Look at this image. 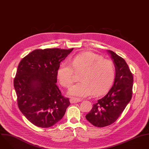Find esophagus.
<instances>
[{"label": "esophagus", "instance_id": "1", "mask_svg": "<svg viewBox=\"0 0 149 149\" xmlns=\"http://www.w3.org/2000/svg\"><path fill=\"white\" fill-rule=\"evenodd\" d=\"M81 100L79 98H71L70 100V101L71 104H74V103H77L80 102Z\"/></svg>", "mask_w": 149, "mask_h": 149}]
</instances>
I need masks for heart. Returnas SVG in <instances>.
I'll list each match as a JSON object with an SVG mask.
<instances>
[{"label": "heart", "instance_id": "heart-1", "mask_svg": "<svg viewBox=\"0 0 149 149\" xmlns=\"http://www.w3.org/2000/svg\"><path fill=\"white\" fill-rule=\"evenodd\" d=\"M71 65L67 62L59 65L56 77L63 87L68 88L73 82L74 70L82 72L79 77V82L72 86L68 90L69 95L86 97L92 93L101 95L107 91L114 81L115 68L113 63L92 52L79 54L71 59Z\"/></svg>", "mask_w": 149, "mask_h": 149}]
</instances>
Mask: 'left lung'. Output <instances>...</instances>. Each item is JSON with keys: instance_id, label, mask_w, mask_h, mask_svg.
<instances>
[{"instance_id": "obj_1", "label": "left lung", "mask_w": 149, "mask_h": 149, "mask_svg": "<svg viewBox=\"0 0 149 149\" xmlns=\"http://www.w3.org/2000/svg\"><path fill=\"white\" fill-rule=\"evenodd\" d=\"M115 66L113 86L97 103L86 117L93 125L103 127L114 123L132 97L133 77L125 60L112 51L107 50Z\"/></svg>"}]
</instances>
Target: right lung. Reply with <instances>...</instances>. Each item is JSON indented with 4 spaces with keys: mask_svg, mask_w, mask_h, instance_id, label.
Returning a JSON list of instances; mask_svg holds the SVG:
<instances>
[{
    "mask_svg": "<svg viewBox=\"0 0 149 149\" xmlns=\"http://www.w3.org/2000/svg\"><path fill=\"white\" fill-rule=\"evenodd\" d=\"M73 49H35L19 63L13 82L17 105L36 126L54 125L62 118L70 104L56 85V72L61 62Z\"/></svg>",
    "mask_w": 149,
    "mask_h": 149,
    "instance_id": "obj_1",
    "label": "right lung"
}]
</instances>
